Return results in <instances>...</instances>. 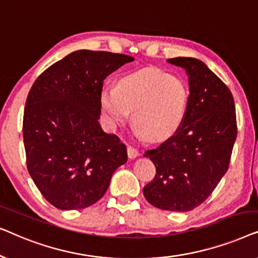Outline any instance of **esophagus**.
<instances>
[{"label":"esophagus","instance_id":"34e87169","mask_svg":"<svg viewBox=\"0 0 258 258\" xmlns=\"http://www.w3.org/2000/svg\"><path fill=\"white\" fill-rule=\"evenodd\" d=\"M126 151H128V157H129V158H136V157L140 155L139 150L135 149V148L130 147V146H129L128 148H126Z\"/></svg>","mask_w":258,"mask_h":258}]
</instances>
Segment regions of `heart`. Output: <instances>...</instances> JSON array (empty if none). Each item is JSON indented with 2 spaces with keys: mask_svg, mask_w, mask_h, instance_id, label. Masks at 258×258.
Listing matches in <instances>:
<instances>
[{
  "mask_svg": "<svg viewBox=\"0 0 258 258\" xmlns=\"http://www.w3.org/2000/svg\"><path fill=\"white\" fill-rule=\"evenodd\" d=\"M185 81L156 69H143L122 77L117 86L102 88L101 107L109 124H123L133 111L140 136L160 142L177 132L189 107Z\"/></svg>",
  "mask_w": 258,
  "mask_h": 258,
  "instance_id": "heart-1",
  "label": "heart"
}]
</instances>
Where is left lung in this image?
<instances>
[{"mask_svg":"<svg viewBox=\"0 0 258 258\" xmlns=\"http://www.w3.org/2000/svg\"><path fill=\"white\" fill-rule=\"evenodd\" d=\"M168 62L189 77V107L177 132L144 154L156 175L143 195L158 209L184 213L201 206L227 172L237 124L231 91L206 63L194 57Z\"/></svg>","mask_w":258,"mask_h":258,"instance_id":"8db88e82","label":"left lung"}]
</instances>
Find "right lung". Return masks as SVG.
I'll use <instances>...</instances> for the list:
<instances>
[{"mask_svg":"<svg viewBox=\"0 0 258 258\" xmlns=\"http://www.w3.org/2000/svg\"><path fill=\"white\" fill-rule=\"evenodd\" d=\"M134 57L77 50L44 70L28 94L23 115L27 168L49 203L83 209L108 190L128 160L116 135L101 128L103 81Z\"/></svg>","mask_w":258,"mask_h":258,"instance_id":"add662e5","label":"right lung"}]
</instances>
